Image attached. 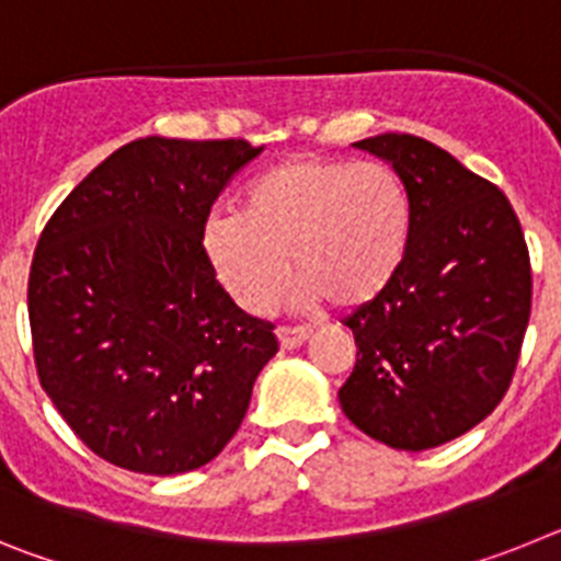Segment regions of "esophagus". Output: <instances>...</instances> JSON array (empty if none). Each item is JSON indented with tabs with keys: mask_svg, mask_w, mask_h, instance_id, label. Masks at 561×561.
<instances>
[{
	"mask_svg": "<svg viewBox=\"0 0 561 561\" xmlns=\"http://www.w3.org/2000/svg\"><path fill=\"white\" fill-rule=\"evenodd\" d=\"M277 340H280V348L291 351V348H300L306 340L311 336L309 329H291V325H277Z\"/></svg>",
	"mask_w": 561,
	"mask_h": 561,
	"instance_id": "34e87169",
	"label": "esophagus"
}]
</instances>
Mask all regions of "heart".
Wrapping results in <instances>:
<instances>
[{"instance_id":"obj_1","label":"heart","mask_w":561,"mask_h":561,"mask_svg":"<svg viewBox=\"0 0 561 561\" xmlns=\"http://www.w3.org/2000/svg\"><path fill=\"white\" fill-rule=\"evenodd\" d=\"M413 241V199L379 162L291 157L247 187L241 213H213L202 244L213 272L247 311L277 304L291 266L295 300L340 311L376 304Z\"/></svg>"}]
</instances>
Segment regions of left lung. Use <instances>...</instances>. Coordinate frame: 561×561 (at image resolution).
<instances>
[{
	"label": "left lung",
	"mask_w": 561,
	"mask_h": 561,
	"mask_svg": "<svg viewBox=\"0 0 561 561\" xmlns=\"http://www.w3.org/2000/svg\"><path fill=\"white\" fill-rule=\"evenodd\" d=\"M356 148L408 185L413 241L393 286L345 320L359 351L340 404L370 438L421 453L503 401L531 317V257L505 193L453 153L393 131Z\"/></svg>",
	"instance_id": "1"
}]
</instances>
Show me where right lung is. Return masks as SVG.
I'll use <instances>...</instances> for the list:
<instances>
[{"label": "right lung", "mask_w": 561, "mask_h": 561, "mask_svg": "<svg viewBox=\"0 0 561 561\" xmlns=\"http://www.w3.org/2000/svg\"><path fill=\"white\" fill-rule=\"evenodd\" d=\"M261 148L142 137L44 225L27 284L42 388L108 463L180 474L238 433L275 325L236 306L202 244L213 202Z\"/></svg>", "instance_id": "right-lung-1"}]
</instances>
